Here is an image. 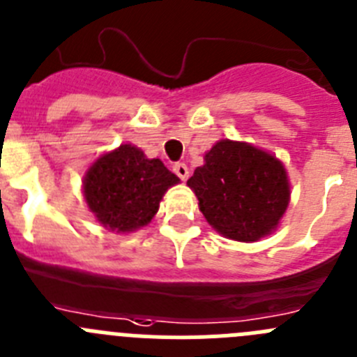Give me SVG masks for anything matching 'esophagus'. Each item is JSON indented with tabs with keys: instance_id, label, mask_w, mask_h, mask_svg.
<instances>
[{
	"instance_id": "obj_1",
	"label": "esophagus",
	"mask_w": 357,
	"mask_h": 357,
	"mask_svg": "<svg viewBox=\"0 0 357 357\" xmlns=\"http://www.w3.org/2000/svg\"><path fill=\"white\" fill-rule=\"evenodd\" d=\"M173 172L181 176V181H188V178H189V169H188V166L184 165V162H176V165L173 166Z\"/></svg>"
}]
</instances>
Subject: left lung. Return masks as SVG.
I'll return each instance as SVG.
<instances>
[{"mask_svg": "<svg viewBox=\"0 0 357 357\" xmlns=\"http://www.w3.org/2000/svg\"><path fill=\"white\" fill-rule=\"evenodd\" d=\"M188 181L202 214L215 231L255 243L276 230L290 202L285 166L250 143L221 139Z\"/></svg>", "mask_w": 357, "mask_h": 357, "instance_id": "1", "label": "left lung"}]
</instances>
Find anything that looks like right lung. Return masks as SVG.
I'll return each instance as SVG.
<instances>
[{
    "instance_id": "right-lung-1",
    "label": "right lung",
    "mask_w": 357,
    "mask_h": 357,
    "mask_svg": "<svg viewBox=\"0 0 357 357\" xmlns=\"http://www.w3.org/2000/svg\"><path fill=\"white\" fill-rule=\"evenodd\" d=\"M178 182L161 159H149L142 149L126 143L88 168L83 192L104 228L129 234L152 221L165 192Z\"/></svg>"
}]
</instances>
